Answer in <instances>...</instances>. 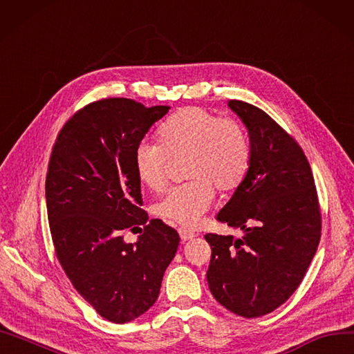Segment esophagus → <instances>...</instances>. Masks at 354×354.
I'll return each mask as SVG.
<instances>
[{"instance_id":"1","label":"esophagus","mask_w":354,"mask_h":354,"mask_svg":"<svg viewBox=\"0 0 354 354\" xmlns=\"http://www.w3.org/2000/svg\"><path fill=\"white\" fill-rule=\"evenodd\" d=\"M178 234H180V238L183 241H187V240H192V238L195 236V232L190 231V229H186V227H180L178 229Z\"/></svg>"}]
</instances>
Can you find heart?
<instances>
[{"label": "heart", "mask_w": 354, "mask_h": 354, "mask_svg": "<svg viewBox=\"0 0 354 354\" xmlns=\"http://www.w3.org/2000/svg\"><path fill=\"white\" fill-rule=\"evenodd\" d=\"M159 141L142 140L133 165L142 186L162 192L171 158L185 159L186 183L169 190L153 207L168 222L192 226L213 204L214 189L226 194L243 183L252 162L247 133L235 119H221L201 107L176 111L159 127Z\"/></svg>", "instance_id": "1"}]
</instances>
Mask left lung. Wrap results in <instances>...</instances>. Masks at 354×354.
<instances>
[{
	"label": "left lung",
	"instance_id": "1",
	"mask_svg": "<svg viewBox=\"0 0 354 354\" xmlns=\"http://www.w3.org/2000/svg\"><path fill=\"white\" fill-rule=\"evenodd\" d=\"M227 106L248 131L252 162L216 218L244 235H205L212 247L207 281L226 310L253 319L279 308L299 288L320 243L322 213L296 140L253 104L229 100Z\"/></svg>",
	"mask_w": 354,
	"mask_h": 354
}]
</instances>
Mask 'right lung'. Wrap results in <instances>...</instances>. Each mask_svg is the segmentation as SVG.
Here are the masks:
<instances>
[{"instance_id":"obj_1","label":"right lung","mask_w":354,"mask_h":354,"mask_svg":"<svg viewBox=\"0 0 354 354\" xmlns=\"http://www.w3.org/2000/svg\"><path fill=\"white\" fill-rule=\"evenodd\" d=\"M168 106L102 98L65 122L52 149L46 205L56 257L74 289L101 317L127 323L158 299L180 243L174 227L141 209L133 153ZM140 229L127 245L121 232Z\"/></svg>"}]
</instances>
